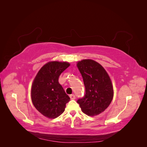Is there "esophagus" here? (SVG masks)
<instances>
[{"label":"esophagus","instance_id":"obj_1","mask_svg":"<svg viewBox=\"0 0 147 147\" xmlns=\"http://www.w3.org/2000/svg\"><path fill=\"white\" fill-rule=\"evenodd\" d=\"M70 98L72 100L75 99V96L74 94H71V95H70Z\"/></svg>","mask_w":147,"mask_h":147}]
</instances>
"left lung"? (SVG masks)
I'll return each mask as SVG.
<instances>
[{
  "instance_id": "left-lung-1",
  "label": "left lung",
  "mask_w": 147,
  "mask_h": 147,
  "mask_svg": "<svg viewBox=\"0 0 147 147\" xmlns=\"http://www.w3.org/2000/svg\"><path fill=\"white\" fill-rule=\"evenodd\" d=\"M83 77L85 94L78 99L82 112L95 116L108 107L113 97L112 82L104 68L91 59H83L77 63Z\"/></svg>"
}]
</instances>
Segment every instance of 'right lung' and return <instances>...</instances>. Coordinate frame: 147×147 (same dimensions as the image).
Here are the masks:
<instances>
[{
	"mask_svg": "<svg viewBox=\"0 0 147 147\" xmlns=\"http://www.w3.org/2000/svg\"><path fill=\"white\" fill-rule=\"evenodd\" d=\"M69 65L67 62H49L34 78L31 88L32 102L35 109L47 118L59 117L64 112L65 105L70 100L58 82L59 75Z\"/></svg>",
	"mask_w": 147,
	"mask_h": 147,
	"instance_id": "add662e5",
	"label": "right lung"
}]
</instances>
